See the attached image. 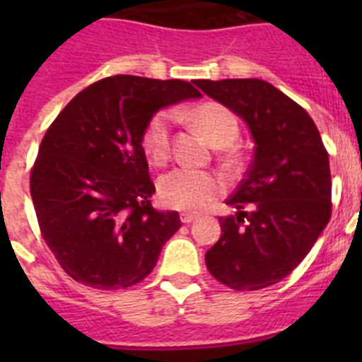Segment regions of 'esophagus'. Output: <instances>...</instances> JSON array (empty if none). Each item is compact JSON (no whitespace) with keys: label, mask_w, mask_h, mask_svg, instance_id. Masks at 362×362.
<instances>
[{"label":"esophagus","mask_w":362,"mask_h":362,"mask_svg":"<svg viewBox=\"0 0 362 362\" xmlns=\"http://www.w3.org/2000/svg\"><path fill=\"white\" fill-rule=\"evenodd\" d=\"M194 219H196V216H194V214H181V221H183L185 225L192 223Z\"/></svg>","instance_id":"34e87169"}]
</instances>
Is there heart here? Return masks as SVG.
I'll list each match as a JSON object with an SVG mask.
<instances>
[{
	"label": "heart",
	"mask_w": 362,
	"mask_h": 362,
	"mask_svg": "<svg viewBox=\"0 0 362 362\" xmlns=\"http://www.w3.org/2000/svg\"><path fill=\"white\" fill-rule=\"evenodd\" d=\"M192 123L216 146H228L239 136V123L232 112L216 101L201 103L190 112ZM146 161L152 166H165L172 156V114L158 112L150 117L141 136ZM225 177L212 170L175 168L163 175L158 183L159 199L175 210L197 212L225 192Z\"/></svg>",
	"instance_id": "b5f03b06"
}]
</instances>
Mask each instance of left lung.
I'll return each instance as SVG.
<instances>
[{
	"mask_svg": "<svg viewBox=\"0 0 362 362\" xmlns=\"http://www.w3.org/2000/svg\"><path fill=\"white\" fill-rule=\"evenodd\" d=\"M206 95L246 121L254 161L226 199L221 238L206 252L219 283L252 292L279 283L306 257L332 216V175L321 134L305 108L263 79H197Z\"/></svg>",
	"mask_w": 362,
	"mask_h": 362,
	"instance_id": "1",
	"label": "left lung"
}]
</instances>
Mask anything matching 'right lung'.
<instances>
[{
    "label": "right lung",
    "instance_id": "obj_1",
    "mask_svg": "<svg viewBox=\"0 0 362 362\" xmlns=\"http://www.w3.org/2000/svg\"><path fill=\"white\" fill-rule=\"evenodd\" d=\"M199 95L181 79L110 76L52 121L32 165L30 196L41 238L74 281L119 290L153 270L181 219L152 206L143 130L163 107Z\"/></svg>",
    "mask_w": 362,
    "mask_h": 362
}]
</instances>
